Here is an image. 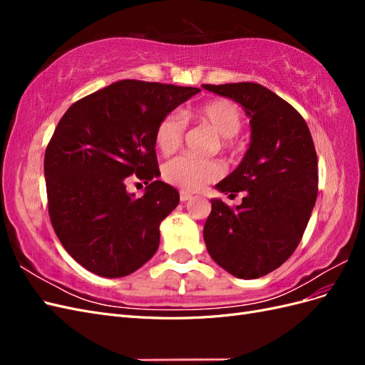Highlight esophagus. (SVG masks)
<instances>
[{
    "mask_svg": "<svg viewBox=\"0 0 365 365\" xmlns=\"http://www.w3.org/2000/svg\"><path fill=\"white\" fill-rule=\"evenodd\" d=\"M192 193H189V192H184V190H181L180 192V200L182 201V202H187V201H190L192 200Z\"/></svg>",
    "mask_w": 365,
    "mask_h": 365,
    "instance_id": "1",
    "label": "esophagus"
}]
</instances>
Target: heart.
<instances>
[{
  "label": "heart",
  "mask_w": 365,
  "mask_h": 365,
  "mask_svg": "<svg viewBox=\"0 0 365 365\" xmlns=\"http://www.w3.org/2000/svg\"><path fill=\"white\" fill-rule=\"evenodd\" d=\"M187 120L208 126L224 138V146H231V138L239 134L244 118L235 103L228 101H212L190 109ZM184 121L169 114L160 120L155 129V145L163 155H172L180 149L184 138ZM222 173V165L215 160H200L190 155L176 157L163 165V178L172 185L185 190H200L202 185L217 180Z\"/></svg>",
  "instance_id": "b5f03b06"
}]
</instances>
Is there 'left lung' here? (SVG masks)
<instances>
[{
    "instance_id": "obj_1",
    "label": "left lung",
    "mask_w": 365,
    "mask_h": 365,
    "mask_svg": "<svg viewBox=\"0 0 365 365\" xmlns=\"http://www.w3.org/2000/svg\"><path fill=\"white\" fill-rule=\"evenodd\" d=\"M239 103L251 118L248 150L237 168L216 184L230 196L245 192L230 208L213 197L204 225L212 259L237 279H259L291 257L300 244L318 193L312 135L295 109L259 83L202 85Z\"/></svg>"
}]
</instances>
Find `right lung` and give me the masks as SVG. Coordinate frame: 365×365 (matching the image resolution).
Returning a JSON list of instances; mask_svg holds the SVG:
<instances>
[{
    "mask_svg": "<svg viewBox=\"0 0 365 365\" xmlns=\"http://www.w3.org/2000/svg\"><path fill=\"white\" fill-rule=\"evenodd\" d=\"M200 88L118 81L68 108L43 160L48 215L62 247L83 268L125 277L152 259L160 224L180 202L158 178L155 129ZM148 182L141 198L125 178Z\"/></svg>",
    "mask_w": 365,
    "mask_h": 365,
    "instance_id": "1",
    "label": "right lung"
}]
</instances>
